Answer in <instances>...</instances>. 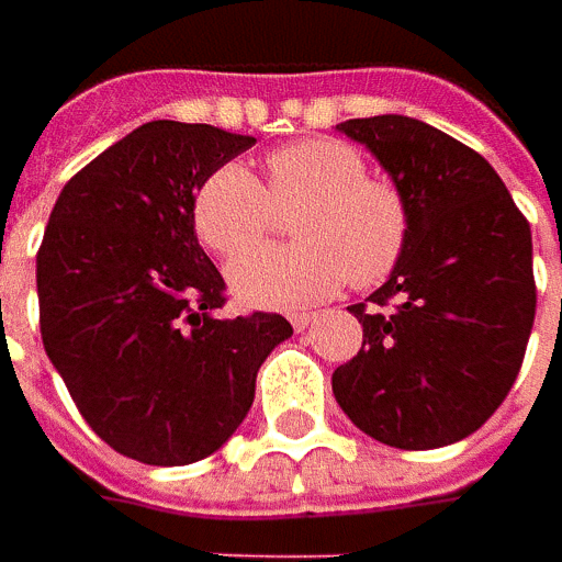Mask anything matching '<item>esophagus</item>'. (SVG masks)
<instances>
[{"mask_svg":"<svg viewBox=\"0 0 562 562\" xmlns=\"http://www.w3.org/2000/svg\"><path fill=\"white\" fill-rule=\"evenodd\" d=\"M313 322H315V315H313V313H293V315H291L293 331H306V328H310Z\"/></svg>","mask_w":562,"mask_h":562,"instance_id":"1","label":"esophagus"}]
</instances>
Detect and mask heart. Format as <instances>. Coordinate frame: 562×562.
I'll return each mask as SVG.
<instances>
[{"label":"heart","instance_id":"obj_1","mask_svg":"<svg viewBox=\"0 0 562 562\" xmlns=\"http://www.w3.org/2000/svg\"><path fill=\"white\" fill-rule=\"evenodd\" d=\"M300 207L296 248L254 250L270 233L273 209ZM193 231L205 249L234 259L231 291L262 310L318 303L350 278L357 288L381 284L403 259L409 205L400 187L369 175L366 156L335 137H310L274 149L266 184L247 165L225 162L193 193Z\"/></svg>","mask_w":562,"mask_h":562}]
</instances>
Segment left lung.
<instances>
[{
    "label": "left lung",
    "instance_id": "obj_1",
    "mask_svg": "<svg viewBox=\"0 0 562 562\" xmlns=\"http://www.w3.org/2000/svg\"><path fill=\"white\" fill-rule=\"evenodd\" d=\"M337 131L375 156L409 205L397 269L350 306L362 350L331 375L337 403L387 447L463 441L504 403L526 357L529 222L475 149L425 121L375 115Z\"/></svg>",
    "mask_w": 562,
    "mask_h": 562
}]
</instances>
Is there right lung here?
Segmentation results:
<instances>
[{"label":"right lung","instance_id":"right-lung-1","mask_svg":"<svg viewBox=\"0 0 562 562\" xmlns=\"http://www.w3.org/2000/svg\"><path fill=\"white\" fill-rule=\"evenodd\" d=\"M252 137L149 121L55 200L36 252L40 335L80 416L146 465L215 453L247 419L284 315L225 318V278L193 231V193Z\"/></svg>","mask_w":562,"mask_h":562}]
</instances>
